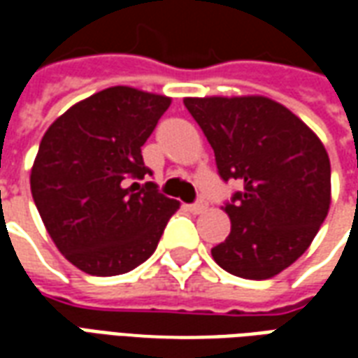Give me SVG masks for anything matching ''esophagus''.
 Instances as JSON below:
<instances>
[{"label":"esophagus","instance_id":"34e87169","mask_svg":"<svg viewBox=\"0 0 358 358\" xmlns=\"http://www.w3.org/2000/svg\"><path fill=\"white\" fill-rule=\"evenodd\" d=\"M205 209H207V201H205V199H197V201L189 205V210H192L194 215H199V213H203Z\"/></svg>","mask_w":358,"mask_h":358}]
</instances>
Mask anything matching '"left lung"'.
Masks as SVG:
<instances>
[{
    "instance_id": "8db88e82",
    "label": "left lung",
    "mask_w": 358,
    "mask_h": 358,
    "mask_svg": "<svg viewBox=\"0 0 358 358\" xmlns=\"http://www.w3.org/2000/svg\"><path fill=\"white\" fill-rule=\"evenodd\" d=\"M184 105L215 151L218 176L241 184L224 203L232 230L213 259L234 276H276L307 251L330 209L322 141L268 97H187Z\"/></svg>"
}]
</instances>
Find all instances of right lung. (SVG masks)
I'll use <instances>...</instances> for the list:
<instances>
[{
	"mask_svg": "<svg viewBox=\"0 0 358 358\" xmlns=\"http://www.w3.org/2000/svg\"><path fill=\"white\" fill-rule=\"evenodd\" d=\"M171 99L115 86L76 103L43 134L30 189L51 240L92 276L148 261L180 203L159 192L141 145Z\"/></svg>",
	"mask_w": 358,
	"mask_h": 358,
	"instance_id": "1",
	"label": "right lung"
}]
</instances>
